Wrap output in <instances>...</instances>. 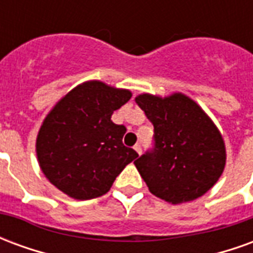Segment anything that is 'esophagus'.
Masks as SVG:
<instances>
[{"mask_svg":"<svg viewBox=\"0 0 253 253\" xmlns=\"http://www.w3.org/2000/svg\"><path fill=\"white\" fill-rule=\"evenodd\" d=\"M134 149H135V152H137L138 154L142 153V146H141V143H135V146H134Z\"/></svg>","mask_w":253,"mask_h":253,"instance_id":"obj_1","label":"esophagus"}]
</instances>
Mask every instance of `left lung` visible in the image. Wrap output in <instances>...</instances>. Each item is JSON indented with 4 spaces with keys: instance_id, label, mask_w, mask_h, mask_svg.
I'll return each mask as SVG.
<instances>
[{
    "instance_id": "obj_1",
    "label": "left lung",
    "mask_w": 253,
    "mask_h": 253,
    "mask_svg": "<svg viewBox=\"0 0 253 253\" xmlns=\"http://www.w3.org/2000/svg\"><path fill=\"white\" fill-rule=\"evenodd\" d=\"M135 101L154 127L153 146L134 161L150 192L173 205L206 194L226 159L210 118L181 93L165 99L141 94Z\"/></svg>"
}]
</instances>
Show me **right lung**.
I'll list each match as a JSON object with an SVG mask.
<instances>
[{"instance_id": "right-lung-1", "label": "right lung", "mask_w": 253, "mask_h": 253, "mask_svg": "<svg viewBox=\"0 0 253 253\" xmlns=\"http://www.w3.org/2000/svg\"><path fill=\"white\" fill-rule=\"evenodd\" d=\"M131 99L100 81L78 85L47 115L36 139L38 160L58 190L80 201L108 192L138 153L123 145L126 127L111 121Z\"/></svg>"}]
</instances>
